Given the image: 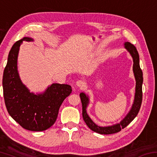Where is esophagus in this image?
Instances as JSON below:
<instances>
[{
  "label": "esophagus",
  "mask_w": 157,
  "mask_h": 157,
  "mask_svg": "<svg viewBox=\"0 0 157 157\" xmlns=\"http://www.w3.org/2000/svg\"><path fill=\"white\" fill-rule=\"evenodd\" d=\"M76 85L78 87H79V88H83V87L85 86V83L83 80L79 79V80H78L76 82Z\"/></svg>",
  "instance_id": "1"
}]
</instances>
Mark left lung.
I'll list each match as a JSON object with an SVG mask.
<instances>
[{"label": "left lung", "mask_w": 157, "mask_h": 157, "mask_svg": "<svg viewBox=\"0 0 157 157\" xmlns=\"http://www.w3.org/2000/svg\"><path fill=\"white\" fill-rule=\"evenodd\" d=\"M124 47L130 52L133 57L134 61V66H133V71L136 78V94H135L134 102L133 104L132 108L129 113L127 116L119 124H114L112 126L109 127H99L95 124L92 121L89 116L86 113V106L89 103V98L86 97L84 93H82L79 95L82 105V117L86 125L88 126L92 131L97 132L100 134H111L121 131L122 129L126 127L131 122L136 118L137 114L139 113L140 106H141L143 100V91H142V84H143V72L139 66V55L138 52L136 48L134 45L132 44L129 42H126L124 44Z\"/></svg>", "instance_id": "obj_1"}]
</instances>
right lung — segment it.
<instances>
[{
    "label": "right lung",
    "instance_id": "add662e5",
    "mask_svg": "<svg viewBox=\"0 0 157 157\" xmlns=\"http://www.w3.org/2000/svg\"><path fill=\"white\" fill-rule=\"evenodd\" d=\"M33 41L28 37L17 41L10 50L2 77L5 104L12 118L27 130L41 132L50 128L57 120L60 106L72 92L68 84H52L41 95L29 92L17 72L18 50L23 41Z\"/></svg>",
    "mask_w": 157,
    "mask_h": 157
}]
</instances>
